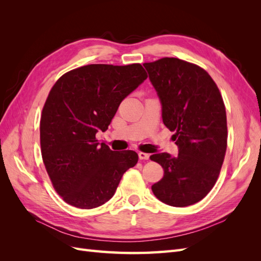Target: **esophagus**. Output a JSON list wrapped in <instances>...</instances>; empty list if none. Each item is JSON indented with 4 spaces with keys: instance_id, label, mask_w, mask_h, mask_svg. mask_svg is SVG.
<instances>
[{
    "instance_id": "34e87169",
    "label": "esophagus",
    "mask_w": 261,
    "mask_h": 261,
    "mask_svg": "<svg viewBox=\"0 0 261 261\" xmlns=\"http://www.w3.org/2000/svg\"><path fill=\"white\" fill-rule=\"evenodd\" d=\"M138 156H139L140 160H148L149 159V154L146 153V152H139Z\"/></svg>"
}]
</instances>
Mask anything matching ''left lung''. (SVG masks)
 Instances as JSON below:
<instances>
[{
    "mask_svg": "<svg viewBox=\"0 0 261 261\" xmlns=\"http://www.w3.org/2000/svg\"><path fill=\"white\" fill-rule=\"evenodd\" d=\"M162 103L164 125L175 132L177 156L150 155L163 168L151 186L160 201L187 207L200 201L215 186L227 146L225 106L217 84L202 67L176 58L145 63Z\"/></svg>",
    "mask_w": 261,
    "mask_h": 261,
    "instance_id": "8db88e82",
    "label": "left lung"
}]
</instances>
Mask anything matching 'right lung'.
<instances>
[{"mask_svg": "<svg viewBox=\"0 0 261 261\" xmlns=\"http://www.w3.org/2000/svg\"><path fill=\"white\" fill-rule=\"evenodd\" d=\"M148 77L139 63L90 64L62 75L40 118L42 160L51 183L70 206L92 209L113 197L124 173L135 167L133 150L114 152L96 138L121 102Z\"/></svg>", "mask_w": 261, "mask_h": 261, "instance_id": "add662e5", "label": "right lung"}]
</instances>
